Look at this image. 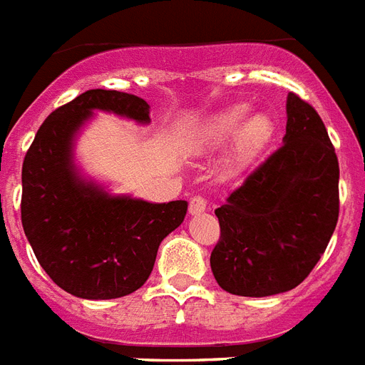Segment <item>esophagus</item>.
Here are the masks:
<instances>
[{
  "label": "esophagus",
  "mask_w": 365,
  "mask_h": 365,
  "mask_svg": "<svg viewBox=\"0 0 365 365\" xmlns=\"http://www.w3.org/2000/svg\"><path fill=\"white\" fill-rule=\"evenodd\" d=\"M205 210H207V202L202 196H194L190 200V204H188V212L192 213V215H198V213L205 212Z\"/></svg>",
  "instance_id": "34e87169"
}]
</instances>
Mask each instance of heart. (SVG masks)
Masks as SVG:
<instances>
[{
    "label": "heart",
    "mask_w": 365,
    "mask_h": 365,
    "mask_svg": "<svg viewBox=\"0 0 365 365\" xmlns=\"http://www.w3.org/2000/svg\"><path fill=\"white\" fill-rule=\"evenodd\" d=\"M248 108L235 106L207 120L200 133V146H221L232 140L229 152V169L240 171L262 155L275 136V120L267 113H254L246 119Z\"/></svg>",
    "instance_id": "heart-1"
}]
</instances>
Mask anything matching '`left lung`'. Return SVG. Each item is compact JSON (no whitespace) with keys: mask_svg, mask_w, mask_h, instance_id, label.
<instances>
[{"mask_svg":"<svg viewBox=\"0 0 365 365\" xmlns=\"http://www.w3.org/2000/svg\"><path fill=\"white\" fill-rule=\"evenodd\" d=\"M215 215L221 232L210 264L223 290L271 297L309 275L339 221V160L314 106L289 94L283 144Z\"/></svg>","mask_w":365,"mask_h":365,"instance_id":"left-lung-1","label":"left lung"}]
</instances>
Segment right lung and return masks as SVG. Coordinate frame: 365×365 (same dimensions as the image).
<instances>
[{"mask_svg": "<svg viewBox=\"0 0 365 365\" xmlns=\"http://www.w3.org/2000/svg\"><path fill=\"white\" fill-rule=\"evenodd\" d=\"M92 109L150 120L142 98L100 88L49 113L24 155L21 221L34 256L57 287L73 297L109 300L146 283L161 240L182 223L188 204L111 198L78 180L71 140Z\"/></svg>", "mask_w": 365, "mask_h": 365, "instance_id": "right-lung-1", "label": "right lung"}]
</instances>
